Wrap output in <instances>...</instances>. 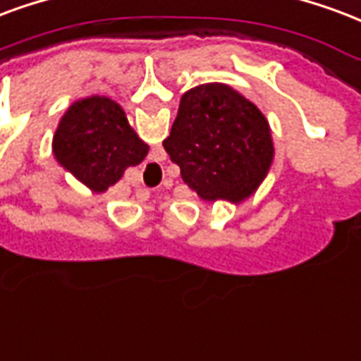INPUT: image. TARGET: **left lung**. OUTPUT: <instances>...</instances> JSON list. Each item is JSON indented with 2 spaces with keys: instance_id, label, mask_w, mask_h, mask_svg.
Wrapping results in <instances>:
<instances>
[{
  "instance_id": "left-lung-1",
  "label": "left lung",
  "mask_w": 361,
  "mask_h": 361,
  "mask_svg": "<svg viewBox=\"0 0 361 361\" xmlns=\"http://www.w3.org/2000/svg\"><path fill=\"white\" fill-rule=\"evenodd\" d=\"M162 145L183 181L204 201H243L255 193L274 159L266 116L226 84H202L183 93Z\"/></svg>"
}]
</instances>
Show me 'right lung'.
<instances>
[{
    "instance_id": "1",
    "label": "right lung",
    "mask_w": 361,
    "mask_h": 361,
    "mask_svg": "<svg viewBox=\"0 0 361 361\" xmlns=\"http://www.w3.org/2000/svg\"><path fill=\"white\" fill-rule=\"evenodd\" d=\"M53 153L82 183L103 193L128 166L145 159L149 145L130 128L120 105L95 95L68 106L53 137Z\"/></svg>"
}]
</instances>
